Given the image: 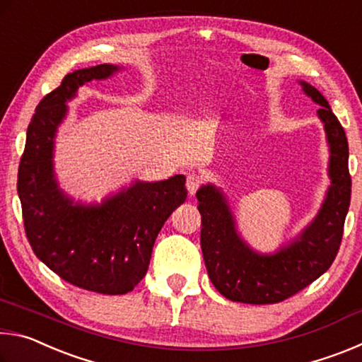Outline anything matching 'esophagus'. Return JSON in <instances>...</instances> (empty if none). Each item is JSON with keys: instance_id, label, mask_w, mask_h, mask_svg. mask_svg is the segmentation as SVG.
Returning <instances> with one entry per match:
<instances>
[{"instance_id": "obj_1", "label": "esophagus", "mask_w": 362, "mask_h": 362, "mask_svg": "<svg viewBox=\"0 0 362 362\" xmlns=\"http://www.w3.org/2000/svg\"><path fill=\"white\" fill-rule=\"evenodd\" d=\"M201 185V177L198 174H189L187 177V188L189 194H194L198 192V188Z\"/></svg>"}]
</instances>
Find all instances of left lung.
<instances>
[{
    "mask_svg": "<svg viewBox=\"0 0 362 362\" xmlns=\"http://www.w3.org/2000/svg\"><path fill=\"white\" fill-rule=\"evenodd\" d=\"M300 84L303 93L321 105L317 116L324 124L330 151V187L313 222L274 254H259L240 236L226 198L217 187L209 183L196 193L207 274L216 289L233 302H283L326 273L339 252L351 198L348 140L320 90L305 81Z\"/></svg>",
    "mask_w": 362,
    "mask_h": 362,
    "instance_id": "obj_1",
    "label": "left lung"
}]
</instances>
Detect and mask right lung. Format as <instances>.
I'll return each mask as SVG.
<instances>
[{"label": "right lung", "mask_w": 362, "mask_h": 362, "mask_svg": "<svg viewBox=\"0 0 362 362\" xmlns=\"http://www.w3.org/2000/svg\"><path fill=\"white\" fill-rule=\"evenodd\" d=\"M119 66L102 64L69 73L42 97L27 129L17 175L27 240L36 257L66 283L121 296L146 274L153 244L163 225L185 203V177L136 180L102 204L73 203L54 175V139L84 83L105 79Z\"/></svg>", "instance_id": "right-lung-1"}]
</instances>
